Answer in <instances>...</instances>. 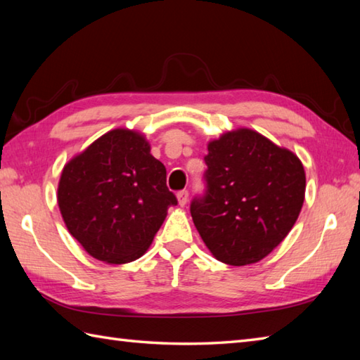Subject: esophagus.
I'll list each match as a JSON object with an SVG mask.
<instances>
[{
    "mask_svg": "<svg viewBox=\"0 0 360 360\" xmlns=\"http://www.w3.org/2000/svg\"><path fill=\"white\" fill-rule=\"evenodd\" d=\"M176 198H178V202L181 207H184L188 201V192L187 190H181V192H178V195H176Z\"/></svg>",
    "mask_w": 360,
    "mask_h": 360,
    "instance_id": "obj_1",
    "label": "esophagus"
}]
</instances>
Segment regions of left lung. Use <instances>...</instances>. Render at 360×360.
<instances>
[{
    "instance_id": "1",
    "label": "left lung",
    "mask_w": 360,
    "mask_h": 360,
    "mask_svg": "<svg viewBox=\"0 0 360 360\" xmlns=\"http://www.w3.org/2000/svg\"><path fill=\"white\" fill-rule=\"evenodd\" d=\"M207 192L190 205L210 254L231 266L267 257L294 227L307 190L302 160L250 128L207 143Z\"/></svg>"
}]
</instances>
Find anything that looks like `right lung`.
Segmentation results:
<instances>
[{
  "label": "right lung",
  "instance_id": "1",
  "mask_svg": "<svg viewBox=\"0 0 360 360\" xmlns=\"http://www.w3.org/2000/svg\"><path fill=\"white\" fill-rule=\"evenodd\" d=\"M145 136L116 128L65 164L57 202L68 231L88 254L108 264L141 258L176 196L164 164Z\"/></svg>",
  "mask_w": 360,
  "mask_h": 360
}]
</instances>
